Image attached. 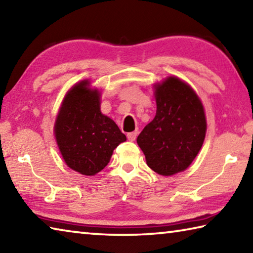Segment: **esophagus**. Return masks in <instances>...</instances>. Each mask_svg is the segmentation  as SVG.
I'll list each match as a JSON object with an SVG mask.
<instances>
[{"label":"esophagus","mask_w":253,"mask_h":253,"mask_svg":"<svg viewBox=\"0 0 253 253\" xmlns=\"http://www.w3.org/2000/svg\"><path fill=\"white\" fill-rule=\"evenodd\" d=\"M136 136H137V131H131L127 134V138H128V140H130V142H134V140L136 139Z\"/></svg>","instance_id":"obj_1"}]
</instances>
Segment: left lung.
I'll list each match as a JSON object with an SVG mask.
<instances>
[{
  "label": "left lung",
  "mask_w": 253,
  "mask_h": 253,
  "mask_svg": "<svg viewBox=\"0 0 253 253\" xmlns=\"http://www.w3.org/2000/svg\"><path fill=\"white\" fill-rule=\"evenodd\" d=\"M156 115L137 137L147 165L170 176L185 170L202 147L207 119L199 96L177 77L155 84Z\"/></svg>",
  "instance_id": "1"
}]
</instances>
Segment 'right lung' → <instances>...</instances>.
<instances>
[{"label":"right lung","instance_id":"1","mask_svg":"<svg viewBox=\"0 0 253 253\" xmlns=\"http://www.w3.org/2000/svg\"><path fill=\"white\" fill-rule=\"evenodd\" d=\"M54 136L66 164L87 176L104 169L114 149L126 140L116 123L101 114L100 92L89 80L76 84L63 98Z\"/></svg>","mask_w":253,"mask_h":253}]
</instances>
